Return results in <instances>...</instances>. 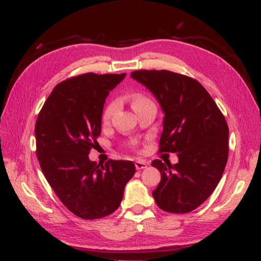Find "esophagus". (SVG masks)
Segmentation results:
<instances>
[{"label":"esophagus","mask_w":261,"mask_h":261,"mask_svg":"<svg viewBox=\"0 0 261 261\" xmlns=\"http://www.w3.org/2000/svg\"><path fill=\"white\" fill-rule=\"evenodd\" d=\"M148 166V163L147 162H144V161H136L135 162V167H136V170H143V168H145Z\"/></svg>","instance_id":"esophagus-1"}]
</instances>
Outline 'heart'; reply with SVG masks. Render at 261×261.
I'll use <instances>...</instances> for the list:
<instances>
[{
    "label": "heart",
    "mask_w": 261,
    "mask_h": 261,
    "mask_svg": "<svg viewBox=\"0 0 261 261\" xmlns=\"http://www.w3.org/2000/svg\"><path fill=\"white\" fill-rule=\"evenodd\" d=\"M151 102L148 97H145V96L143 95H135L133 98H132V107H133V109H138L139 107H141V105H143L145 103H149ZM117 108V103L114 102V100H112V102H110L107 107H105L104 111L102 113V121L103 122H108L110 119H111L112 114L114 112V110H116Z\"/></svg>",
    "instance_id": "obj_1"
}]
</instances>
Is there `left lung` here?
Wrapping results in <instances>:
<instances>
[{"label":"left lung","instance_id":"obj_1","mask_svg":"<svg viewBox=\"0 0 261 261\" xmlns=\"http://www.w3.org/2000/svg\"><path fill=\"white\" fill-rule=\"evenodd\" d=\"M161 104L164 129L159 152H176L172 165L154 159L162 179L152 196L159 207L188 213L202 205L220 181L228 161V125L220 109L197 80L167 70L130 73Z\"/></svg>","mask_w":261,"mask_h":261}]
</instances>
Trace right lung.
Here are the masks:
<instances>
[{"label":"right lung","instance_id":"1","mask_svg":"<svg viewBox=\"0 0 261 261\" xmlns=\"http://www.w3.org/2000/svg\"><path fill=\"white\" fill-rule=\"evenodd\" d=\"M126 73H85L55 87L36 119V156L61 202L85 220L113 213L133 177L130 161L96 164L88 154L97 145L105 99Z\"/></svg>","mask_w":261,"mask_h":261}]
</instances>
